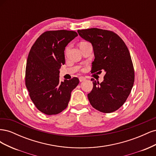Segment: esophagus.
Masks as SVG:
<instances>
[{
  "label": "esophagus",
  "instance_id": "1",
  "mask_svg": "<svg viewBox=\"0 0 156 156\" xmlns=\"http://www.w3.org/2000/svg\"><path fill=\"white\" fill-rule=\"evenodd\" d=\"M85 80H86V78H85V77H79V81H80V82L84 81H85Z\"/></svg>",
  "mask_w": 156,
  "mask_h": 156
}]
</instances>
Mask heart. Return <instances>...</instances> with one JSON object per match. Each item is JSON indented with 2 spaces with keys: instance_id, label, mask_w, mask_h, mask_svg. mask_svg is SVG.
Wrapping results in <instances>:
<instances>
[{
  "instance_id": "b5f03b06",
  "label": "heart",
  "mask_w": 156,
  "mask_h": 156,
  "mask_svg": "<svg viewBox=\"0 0 156 156\" xmlns=\"http://www.w3.org/2000/svg\"><path fill=\"white\" fill-rule=\"evenodd\" d=\"M86 43H88V42H86V41H83V42H81V44H80V45H81V44H86ZM69 47H67V48H66V49H65V53H66L68 51V50H69Z\"/></svg>"
}]
</instances>
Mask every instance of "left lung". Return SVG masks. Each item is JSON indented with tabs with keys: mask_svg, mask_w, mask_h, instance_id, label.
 I'll return each mask as SVG.
<instances>
[{
	"mask_svg": "<svg viewBox=\"0 0 156 156\" xmlns=\"http://www.w3.org/2000/svg\"><path fill=\"white\" fill-rule=\"evenodd\" d=\"M77 32L92 45L95 58L91 73L105 72L101 83L91 79L93 88L88 94V100L99 111L114 112L123 105L133 86L135 72L129 51L121 37L112 31L92 28Z\"/></svg>",
	"mask_w": 156,
	"mask_h": 156,
	"instance_id": "8db88e82",
	"label": "left lung"
}]
</instances>
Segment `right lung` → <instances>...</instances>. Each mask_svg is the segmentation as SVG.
Wrapping results in <instances>:
<instances>
[{
    "mask_svg": "<svg viewBox=\"0 0 156 156\" xmlns=\"http://www.w3.org/2000/svg\"><path fill=\"white\" fill-rule=\"evenodd\" d=\"M77 36L76 32L71 30L46 31L30 50L25 84L34 105L47 115H57L64 111L72 91L79 83L77 77L59 81V69L65 64V48Z\"/></svg>",
    "mask_w": 156,
    "mask_h": 156,
    "instance_id": "obj_1",
    "label": "right lung"
}]
</instances>
